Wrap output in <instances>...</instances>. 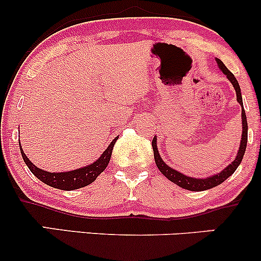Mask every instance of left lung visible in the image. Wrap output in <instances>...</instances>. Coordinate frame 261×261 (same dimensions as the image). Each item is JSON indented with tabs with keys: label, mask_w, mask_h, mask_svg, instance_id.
I'll list each match as a JSON object with an SVG mask.
<instances>
[{
	"label": "left lung",
	"mask_w": 261,
	"mask_h": 261,
	"mask_svg": "<svg viewBox=\"0 0 261 261\" xmlns=\"http://www.w3.org/2000/svg\"><path fill=\"white\" fill-rule=\"evenodd\" d=\"M218 66H220L221 71L228 77V80L232 82L233 87H234L236 93H237V100L239 101V104L242 106V120H243V134H242V141H241V147H239L238 154H237L236 160L229 164L227 168H224L222 172L218 173V174L214 175V176H208L206 179H196V178H190V176H187L181 173L176 172V170L172 169L170 167L167 166L163 161H162L160 153H158L157 149V145H155V137H153L152 140V148H153V153H154V161L155 164H157L158 169L161 170V173L166 176L167 179H169L170 181H173L174 184L179 185L180 188L187 189V190L190 191H203L207 190V189L215 188L217 185L222 184V182L226 180L227 178H229L233 173L236 172V169L238 168V166L241 164L242 160H243V155L245 152V148H247V141H248V122H247V115H245L244 108H243V100H242V93H241V87L238 85V81L234 77L228 68L224 66V64L221 61L220 59H216Z\"/></svg>",
	"instance_id": "8db88e82"
}]
</instances>
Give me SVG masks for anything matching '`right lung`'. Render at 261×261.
<instances>
[{"label":"right lung","instance_id":"right-lung-1","mask_svg":"<svg viewBox=\"0 0 261 261\" xmlns=\"http://www.w3.org/2000/svg\"><path fill=\"white\" fill-rule=\"evenodd\" d=\"M118 137L113 140V142L110 143L109 147L103 152V154L100 155L99 160H97L94 163H92L91 166H87L85 168L71 170V172H62V173H49L45 172V170L37 168L31 161L27 158V155L23 152L22 147H20V153H22L23 160H24L25 164L28 166V168L31 169V172L34 174L39 180L45 182L49 187L60 189V190H74V189H80L89 185L97 179V176L107 168L108 163H109L110 157H112L113 147L115 145Z\"/></svg>","mask_w":261,"mask_h":261}]
</instances>
